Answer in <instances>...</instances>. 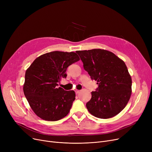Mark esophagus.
Returning <instances> with one entry per match:
<instances>
[{"label":"esophagus","mask_w":152,"mask_h":152,"mask_svg":"<svg viewBox=\"0 0 152 152\" xmlns=\"http://www.w3.org/2000/svg\"><path fill=\"white\" fill-rule=\"evenodd\" d=\"M75 92H76V94H77L80 92V91H79V90H75Z\"/></svg>","instance_id":"34e87169"}]
</instances>
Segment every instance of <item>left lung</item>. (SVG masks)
I'll list each match as a JSON object with an SVG mask.
<instances>
[{"instance_id":"left-lung-1","label":"left lung","mask_w":152,"mask_h":152,"mask_svg":"<svg viewBox=\"0 0 152 152\" xmlns=\"http://www.w3.org/2000/svg\"><path fill=\"white\" fill-rule=\"evenodd\" d=\"M92 79L97 81L96 91L86 107L93 116L112 118L125 108L132 92V79L125 63L110 51L95 49L76 52Z\"/></svg>"}]
</instances>
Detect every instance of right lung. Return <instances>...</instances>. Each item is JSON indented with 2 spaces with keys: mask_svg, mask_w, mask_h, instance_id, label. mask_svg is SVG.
<instances>
[{
  "mask_svg": "<svg viewBox=\"0 0 152 152\" xmlns=\"http://www.w3.org/2000/svg\"><path fill=\"white\" fill-rule=\"evenodd\" d=\"M79 60L75 52L54 51L39 56L27 69L23 92L37 116L55 121L69 113L75 92L57 86L66 77L67 68Z\"/></svg>",
  "mask_w": 152,
  "mask_h": 152,
  "instance_id": "right-lung-1",
  "label": "right lung"
}]
</instances>
